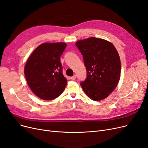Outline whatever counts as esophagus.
Masks as SVG:
<instances>
[{
	"label": "esophagus",
	"instance_id": "34e87169",
	"mask_svg": "<svg viewBox=\"0 0 148 148\" xmlns=\"http://www.w3.org/2000/svg\"><path fill=\"white\" fill-rule=\"evenodd\" d=\"M70 79H71V80H74L76 79V75H74L72 76V77H70Z\"/></svg>",
	"mask_w": 148,
	"mask_h": 148
}]
</instances>
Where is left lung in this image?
<instances>
[{"label": "left lung", "mask_w": 148, "mask_h": 148, "mask_svg": "<svg viewBox=\"0 0 148 148\" xmlns=\"http://www.w3.org/2000/svg\"><path fill=\"white\" fill-rule=\"evenodd\" d=\"M86 69L80 85L91 99L101 101L115 89L121 75V62L116 48L105 40L95 37L76 42Z\"/></svg>", "instance_id": "1"}]
</instances>
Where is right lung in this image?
<instances>
[{"instance_id": "obj_1", "label": "right lung", "mask_w": 148, "mask_h": 148, "mask_svg": "<svg viewBox=\"0 0 148 148\" xmlns=\"http://www.w3.org/2000/svg\"><path fill=\"white\" fill-rule=\"evenodd\" d=\"M66 47L64 42L42 43L27 60L24 74L32 91L43 100L61 95L67 85L62 73L60 57Z\"/></svg>"}]
</instances>
